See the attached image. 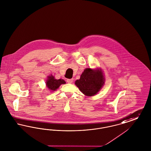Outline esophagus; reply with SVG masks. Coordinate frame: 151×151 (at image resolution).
I'll return each mask as SVG.
<instances>
[{
  "label": "esophagus",
  "mask_w": 151,
  "mask_h": 151,
  "mask_svg": "<svg viewBox=\"0 0 151 151\" xmlns=\"http://www.w3.org/2000/svg\"><path fill=\"white\" fill-rule=\"evenodd\" d=\"M66 82H67L68 83H72V82H73V79H68L66 80Z\"/></svg>",
  "instance_id": "esophagus-1"
}]
</instances>
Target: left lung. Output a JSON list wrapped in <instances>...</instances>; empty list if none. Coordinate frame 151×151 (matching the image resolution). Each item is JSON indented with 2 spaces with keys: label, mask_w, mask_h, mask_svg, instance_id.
Instances as JSON below:
<instances>
[{
  "label": "left lung",
  "mask_w": 151,
  "mask_h": 151,
  "mask_svg": "<svg viewBox=\"0 0 151 151\" xmlns=\"http://www.w3.org/2000/svg\"><path fill=\"white\" fill-rule=\"evenodd\" d=\"M75 84L83 94L88 96L95 95L104 84L103 72L101 69L86 68L82 73L79 79L76 81Z\"/></svg>",
  "instance_id": "left-lung-1"
}]
</instances>
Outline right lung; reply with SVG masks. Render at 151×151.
Wrapping results in <instances>:
<instances>
[{"mask_svg": "<svg viewBox=\"0 0 151 151\" xmlns=\"http://www.w3.org/2000/svg\"><path fill=\"white\" fill-rule=\"evenodd\" d=\"M66 83V82L64 79H56L55 77L52 75L48 76V78L46 81V85L48 89L51 91H54L56 90L62 84Z\"/></svg>", "mask_w": 151, "mask_h": 151, "instance_id": "obj_1", "label": "right lung"}]
</instances>
